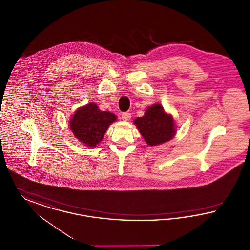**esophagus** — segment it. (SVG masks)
<instances>
[{
  "label": "esophagus",
  "mask_w": 250,
  "mask_h": 250,
  "mask_svg": "<svg viewBox=\"0 0 250 250\" xmlns=\"http://www.w3.org/2000/svg\"><path fill=\"white\" fill-rule=\"evenodd\" d=\"M122 119L125 121H128L131 119V113L129 112H123L122 113Z\"/></svg>",
  "instance_id": "1"
}]
</instances>
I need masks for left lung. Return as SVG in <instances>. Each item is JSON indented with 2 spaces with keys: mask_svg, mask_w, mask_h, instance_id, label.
<instances>
[{
  "mask_svg": "<svg viewBox=\"0 0 250 250\" xmlns=\"http://www.w3.org/2000/svg\"><path fill=\"white\" fill-rule=\"evenodd\" d=\"M141 136L149 146H157L176 135L173 116L167 113L159 103L149 107L144 116L134 120Z\"/></svg>",
  "mask_w": 250,
  "mask_h": 250,
  "instance_id": "1",
  "label": "left lung"
}]
</instances>
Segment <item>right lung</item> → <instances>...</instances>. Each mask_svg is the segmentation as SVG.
Here are the masks:
<instances>
[{"instance_id": "obj_1", "label": "right lung", "mask_w": 250, "mask_h": 250, "mask_svg": "<svg viewBox=\"0 0 250 250\" xmlns=\"http://www.w3.org/2000/svg\"><path fill=\"white\" fill-rule=\"evenodd\" d=\"M117 119L110 111H101L95 102L77 109L70 120V128L84 146L94 148L103 139L110 124Z\"/></svg>"}]
</instances>
